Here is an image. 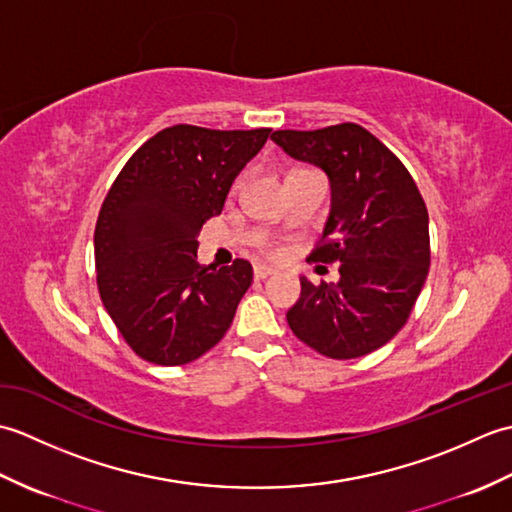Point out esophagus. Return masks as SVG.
Listing matches in <instances>:
<instances>
[{
	"mask_svg": "<svg viewBox=\"0 0 512 512\" xmlns=\"http://www.w3.org/2000/svg\"><path fill=\"white\" fill-rule=\"evenodd\" d=\"M275 270L273 268H268V266H262V264H257L255 268H253V275H255V279L257 281H262V279H266V277H270L273 275Z\"/></svg>",
	"mask_w": 512,
	"mask_h": 512,
	"instance_id": "obj_1",
	"label": "esophagus"
}]
</instances>
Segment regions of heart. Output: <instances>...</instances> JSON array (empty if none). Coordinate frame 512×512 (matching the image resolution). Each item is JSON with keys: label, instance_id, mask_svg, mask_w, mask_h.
I'll use <instances>...</instances> for the list:
<instances>
[{"label": "heart", "instance_id": "1", "mask_svg": "<svg viewBox=\"0 0 512 512\" xmlns=\"http://www.w3.org/2000/svg\"><path fill=\"white\" fill-rule=\"evenodd\" d=\"M262 253H264V255H268V257H273V259H279V257H284V253H286V248H284V246H281V244H275V242H270V244L262 246Z\"/></svg>", "mask_w": 512, "mask_h": 512}]
</instances>
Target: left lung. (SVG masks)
<instances>
[{"label":"left lung","instance_id":"1","mask_svg":"<svg viewBox=\"0 0 512 512\" xmlns=\"http://www.w3.org/2000/svg\"><path fill=\"white\" fill-rule=\"evenodd\" d=\"M286 154L328 173L332 211L308 262L339 264V284L301 277L286 314L299 341L336 361L394 339L429 275V213L394 151L356 123L270 136Z\"/></svg>","mask_w":512,"mask_h":512}]
</instances>
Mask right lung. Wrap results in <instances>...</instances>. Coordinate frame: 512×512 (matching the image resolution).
Returning <instances> with one entry per match:
<instances>
[{
	"instance_id": "add662e5",
	"label": "right lung",
	"mask_w": 512,
	"mask_h": 512,
	"mask_svg": "<svg viewBox=\"0 0 512 512\" xmlns=\"http://www.w3.org/2000/svg\"><path fill=\"white\" fill-rule=\"evenodd\" d=\"M270 129L173 125L125 162L94 228L96 286L136 356L187 365L222 341L253 266L198 264V233Z\"/></svg>"
}]
</instances>
